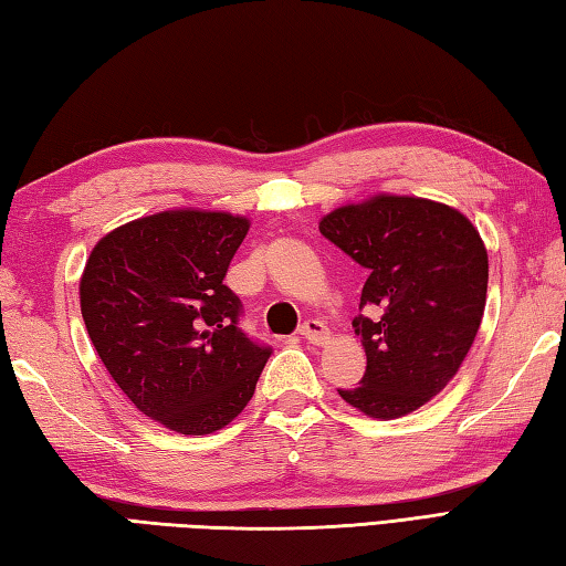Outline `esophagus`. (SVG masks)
<instances>
[{"mask_svg": "<svg viewBox=\"0 0 566 566\" xmlns=\"http://www.w3.org/2000/svg\"><path fill=\"white\" fill-rule=\"evenodd\" d=\"M300 337L307 339L310 344H317V347H322V344L329 342V329L322 325L319 319H307L303 327H300Z\"/></svg>", "mask_w": 566, "mask_h": 566, "instance_id": "esophagus-1", "label": "esophagus"}]
</instances>
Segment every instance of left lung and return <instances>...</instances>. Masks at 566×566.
Returning a JSON list of instances; mask_svg holds the SVG:
<instances>
[{"label": "left lung", "mask_w": 566, "mask_h": 566, "mask_svg": "<svg viewBox=\"0 0 566 566\" xmlns=\"http://www.w3.org/2000/svg\"><path fill=\"white\" fill-rule=\"evenodd\" d=\"M319 232L368 271L359 307L380 310L354 319L366 374L339 396L374 420L422 408L457 376L481 327L489 253L479 229L444 202L376 192L327 212Z\"/></svg>", "instance_id": "obj_1"}]
</instances>
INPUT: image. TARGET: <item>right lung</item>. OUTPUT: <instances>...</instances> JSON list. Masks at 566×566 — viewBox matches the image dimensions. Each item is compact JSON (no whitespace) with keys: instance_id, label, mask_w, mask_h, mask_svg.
<instances>
[{"instance_id":"right-lung-1","label":"right lung","mask_w":566,"mask_h":566,"mask_svg":"<svg viewBox=\"0 0 566 566\" xmlns=\"http://www.w3.org/2000/svg\"><path fill=\"white\" fill-rule=\"evenodd\" d=\"M249 227L198 207L138 217L102 237L80 275L92 347L126 398L172 432L227 428L271 356L237 327L239 297L222 283Z\"/></svg>"}]
</instances>
